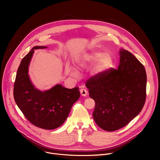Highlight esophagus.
<instances>
[{
    "mask_svg": "<svg viewBox=\"0 0 160 160\" xmlns=\"http://www.w3.org/2000/svg\"><path fill=\"white\" fill-rule=\"evenodd\" d=\"M80 93L82 96H86L87 95V91L85 88H82L80 90Z\"/></svg>",
    "mask_w": 160,
    "mask_h": 160,
    "instance_id": "esophagus-1",
    "label": "esophagus"
}]
</instances>
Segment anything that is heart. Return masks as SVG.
Returning <instances> with one entry per match:
<instances>
[{
    "instance_id": "1",
    "label": "heart",
    "mask_w": 160,
    "mask_h": 160,
    "mask_svg": "<svg viewBox=\"0 0 160 160\" xmlns=\"http://www.w3.org/2000/svg\"><path fill=\"white\" fill-rule=\"evenodd\" d=\"M98 62V70L99 71H104L112 66V59L109 54H105L101 51H96L84 57L81 61V64L85 65L88 63H96Z\"/></svg>"
}]
</instances>
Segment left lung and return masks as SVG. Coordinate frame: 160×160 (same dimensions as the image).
<instances>
[{
  "mask_svg": "<svg viewBox=\"0 0 160 160\" xmlns=\"http://www.w3.org/2000/svg\"><path fill=\"white\" fill-rule=\"evenodd\" d=\"M117 69L109 68L86 82L96 104L93 118L102 129L112 132L127 125L141 112L146 98L143 64L126 50L120 52Z\"/></svg>",
  "mask_w": 160,
  "mask_h": 160,
  "instance_id": "obj_1",
  "label": "left lung"
}]
</instances>
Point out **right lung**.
Wrapping results in <instances>:
<instances>
[{"mask_svg": "<svg viewBox=\"0 0 160 160\" xmlns=\"http://www.w3.org/2000/svg\"><path fill=\"white\" fill-rule=\"evenodd\" d=\"M46 48L35 46L22 58L17 71L13 94L18 108L31 123L43 129L52 130L65 122L80 93L77 87L69 89L56 85L42 92L32 85L28 72L34 50Z\"/></svg>", "mask_w": 160, "mask_h": 160, "instance_id": "add662e5", "label": "right lung"}]
</instances>
